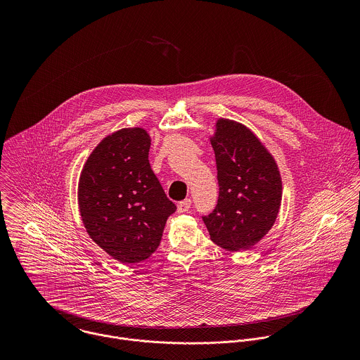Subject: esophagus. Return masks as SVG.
<instances>
[{"label": "esophagus", "instance_id": "obj_1", "mask_svg": "<svg viewBox=\"0 0 360 360\" xmlns=\"http://www.w3.org/2000/svg\"><path fill=\"white\" fill-rule=\"evenodd\" d=\"M190 207H191V200H190V198H186L184 201L179 202L177 212H179V213H184V212H187Z\"/></svg>", "mask_w": 360, "mask_h": 360}]
</instances>
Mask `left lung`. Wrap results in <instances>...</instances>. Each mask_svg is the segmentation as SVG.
Instances as JSON below:
<instances>
[{
  "mask_svg": "<svg viewBox=\"0 0 360 360\" xmlns=\"http://www.w3.org/2000/svg\"><path fill=\"white\" fill-rule=\"evenodd\" d=\"M210 143L219 198L202 220L210 240L219 247L250 250L276 221L283 193L278 167L257 136L237 122L217 120Z\"/></svg>",
  "mask_w": 360,
  "mask_h": 360,
  "instance_id": "8db88e82",
  "label": "left lung"
}]
</instances>
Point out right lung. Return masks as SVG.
I'll use <instances>...</instances> for the list:
<instances>
[{
	"mask_svg": "<svg viewBox=\"0 0 360 360\" xmlns=\"http://www.w3.org/2000/svg\"><path fill=\"white\" fill-rule=\"evenodd\" d=\"M150 146L144 129H122L96 147L79 180V207L89 236L122 263L151 257L176 212L151 169Z\"/></svg>",
	"mask_w": 360,
	"mask_h": 360,
	"instance_id": "add662e5",
	"label": "right lung"
}]
</instances>
